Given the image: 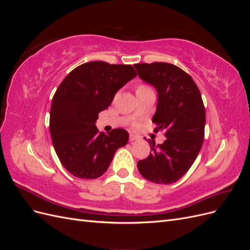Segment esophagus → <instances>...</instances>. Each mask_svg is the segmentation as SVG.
Segmentation results:
<instances>
[{
    "label": "esophagus",
    "mask_w": 250,
    "mask_h": 250,
    "mask_svg": "<svg viewBox=\"0 0 250 250\" xmlns=\"http://www.w3.org/2000/svg\"><path fill=\"white\" fill-rule=\"evenodd\" d=\"M137 140H139L138 135H135V134H133V133H130V134H129V141H130V142L137 141Z\"/></svg>",
    "instance_id": "34e87169"
}]
</instances>
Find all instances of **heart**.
<instances>
[{
    "mask_svg": "<svg viewBox=\"0 0 250 250\" xmlns=\"http://www.w3.org/2000/svg\"><path fill=\"white\" fill-rule=\"evenodd\" d=\"M145 87H148V86H147V85H144V84H141V85L138 86V88H145ZM138 88H137V89H138Z\"/></svg>",
    "mask_w": 250,
    "mask_h": 250,
    "instance_id": "heart-1",
    "label": "heart"
}]
</instances>
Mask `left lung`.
Returning a JSON list of instances; mask_svg holds the SVG:
<instances>
[{"instance_id": "left-lung-1", "label": "left lung", "mask_w": 250, "mask_h": 250, "mask_svg": "<svg viewBox=\"0 0 250 250\" xmlns=\"http://www.w3.org/2000/svg\"><path fill=\"white\" fill-rule=\"evenodd\" d=\"M134 67L140 78L157 90L152 122L157 125L154 130H164L167 138L156 146L150 142L151 152L138 162V169L152 183L173 184L191 168L202 147L206 108L200 90L190 75L174 64L135 63Z\"/></svg>"}]
</instances>
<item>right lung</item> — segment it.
<instances>
[{
    "instance_id": "1",
    "label": "right lung",
    "mask_w": 250,
    "mask_h": 250,
    "mask_svg": "<svg viewBox=\"0 0 250 250\" xmlns=\"http://www.w3.org/2000/svg\"><path fill=\"white\" fill-rule=\"evenodd\" d=\"M134 77L137 72L130 64L90 62L77 66L60 83L52 100L50 133L60 163L75 177H100L116 151L127 144L125 129L105 134L95 123L118 90Z\"/></svg>"
}]
</instances>
